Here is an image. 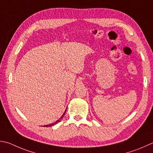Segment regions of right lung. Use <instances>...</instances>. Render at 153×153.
<instances>
[{
  "label": "right lung",
  "instance_id": "1",
  "mask_svg": "<svg viewBox=\"0 0 153 153\" xmlns=\"http://www.w3.org/2000/svg\"><path fill=\"white\" fill-rule=\"evenodd\" d=\"M66 110H67V109H66ZM66 110H65V112H64V113H63V114L62 116V117H61V118L59 119V120H57V121H55V123H53L50 124H49V125H45V126H45V127H48V126H53V125H55V124H56L57 123H59V122L61 121V120H62V119L63 118V116H64V115H65V112H66Z\"/></svg>",
  "mask_w": 153,
  "mask_h": 153
}]
</instances>
